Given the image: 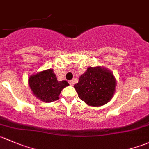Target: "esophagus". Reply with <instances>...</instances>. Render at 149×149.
<instances>
[{
  "label": "esophagus",
  "instance_id": "esophagus-1",
  "mask_svg": "<svg viewBox=\"0 0 149 149\" xmlns=\"http://www.w3.org/2000/svg\"><path fill=\"white\" fill-rule=\"evenodd\" d=\"M69 84L70 86H73V84H74V82H73V81H69Z\"/></svg>",
  "mask_w": 149,
  "mask_h": 149
}]
</instances>
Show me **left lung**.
I'll return each mask as SVG.
<instances>
[{
	"mask_svg": "<svg viewBox=\"0 0 149 149\" xmlns=\"http://www.w3.org/2000/svg\"><path fill=\"white\" fill-rule=\"evenodd\" d=\"M115 77L101 66L88 67L74 86L79 98L88 106H101L111 100L115 93Z\"/></svg>",
	"mask_w": 149,
	"mask_h": 149,
	"instance_id": "left-lung-1",
	"label": "left lung"
}]
</instances>
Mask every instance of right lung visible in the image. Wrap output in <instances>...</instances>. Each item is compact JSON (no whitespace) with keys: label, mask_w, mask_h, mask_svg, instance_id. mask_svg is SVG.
I'll list each match as a JSON object with an SVG mask.
<instances>
[{"label":"right lung","mask_w":149,"mask_h":149,"mask_svg":"<svg viewBox=\"0 0 149 149\" xmlns=\"http://www.w3.org/2000/svg\"><path fill=\"white\" fill-rule=\"evenodd\" d=\"M29 84L33 95L46 103L58 99L61 91L69 86L66 81H58L51 68L31 75L29 79Z\"/></svg>","instance_id":"obj_1"}]
</instances>
